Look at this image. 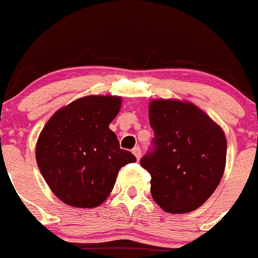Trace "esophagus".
<instances>
[{
  "label": "esophagus",
  "mask_w": 258,
  "mask_h": 258,
  "mask_svg": "<svg viewBox=\"0 0 258 258\" xmlns=\"http://www.w3.org/2000/svg\"><path fill=\"white\" fill-rule=\"evenodd\" d=\"M132 152H133V154H135L137 160H140V158H141V149H140L139 146L133 148V150H132Z\"/></svg>",
  "instance_id": "1"
}]
</instances>
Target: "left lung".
Listing matches in <instances>:
<instances>
[{
	"mask_svg": "<svg viewBox=\"0 0 258 258\" xmlns=\"http://www.w3.org/2000/svg\"><path fill=\"white\" fill-rule=\"evenodd\" d=\"M149 122L153 148L140 164L152 176V197L168 213L196 211L224 174V132L201 109L176 100L152 101Z\"/></svg>",
	"mask_w": 258,
	"mask_h": 258,
	"instance_id": "left-lung-1",
	"label": "left lung"
}]
</instances>
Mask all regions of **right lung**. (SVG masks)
<instances>
[{
    "label": "right lung",
    "instance_id": "add662e5",
    "mask_svg": "<svg viewBox=\"0 0 258 258\" xmlns=\"http://www.w3.org/2000/svg\"><path fill=\"white\" fill-rule=\"evenodd\" d=\"M119 108L121 97H84L55 112L41 132L37 164L53 193L68 205H101L119 169L136 161L109 129Z\"/></svg>",
    "mask_w": 258,
    "mask_h": 258
}]
</instances>
